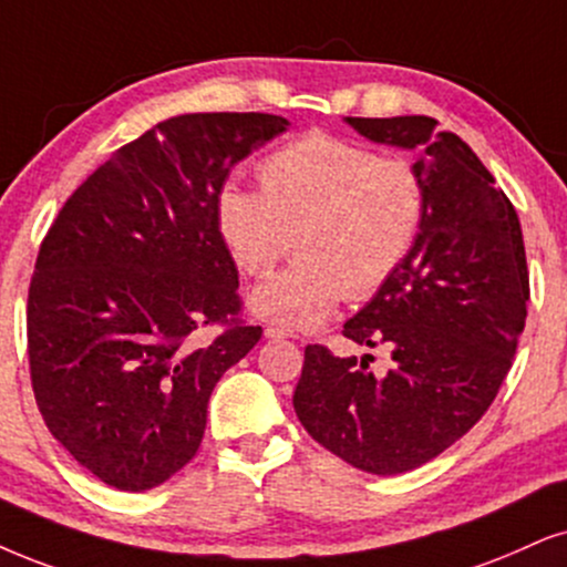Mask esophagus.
I'll use <instances>...</instances> for the list:
<instances>
[{
	"instance_id": "1",
	"label": "esophagus",
	"mask_w": 567,
	"mask_h": 567,
	"mask_svg": "<svg viewBox=\"0 0 567 567\" xmlns=\"http://www.w3.org/2000/svg\"><path fill=\"white\" fill-rule=\"evenodd\" d=\"M264 334H267L269 340H279V337H296V332H292L290 327L277 324V321H271V324H267V329H264Z\"/></svg>"
}]
</instances>
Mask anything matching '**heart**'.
Instances as JSON below:
<instances>
[{"label":"heart","mask_w":567,"mask_h":567,"mask_svg":"<svg viewBox=\"0 0 567 567\" xmlns=\"http://www.w3.org/2000/svg\"><path fill=\"white\" fill-rule=\"evenodd\" d=\"M259 190L225 185L221 238L248 277H267L292 250L300 259L254 292L261 317L313 327L342 298L369 300L395 277L426 217V183L405 156L329 133H306L259 164Z\"/></svg>","instance_id":"heart-1"}]
</instances>
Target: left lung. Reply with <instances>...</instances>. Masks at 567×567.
Listing matches in <instances>:
<instances>
[{
    "label": "left lung",
    "mask_w": 567,
    "mask_h": 567,
    "mask_svg": "<svg viewBox=\"0 0 567 567\" xmlns=\"http://www.w3.org/2000/svg\"><path fill=\"white\" fill-rule=\"evenodd\" d=\"M348 123L377 143L413 148L426 217L403 267L342 327L358 346L390 350V369L374 374V355L306 346L292 405L329 453L395 476L444 453L497 398L526 324V248L511 198L434 117Z\"/></svg>",
    "instance_id": "1"
}]
</instances>
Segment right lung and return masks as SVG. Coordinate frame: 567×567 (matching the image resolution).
I'll return each mask as SVG.
<instances>
[{
	"mask_svg": "<svg viewBox=\"0 0 567 567\" xmlns=\"http://www.w3.org/2000/svg\"><path fill=\"white\" fill-rule=\"evenodd\" d=\"M288 127L261 112L164 120L64 200L28 288L41 419L99 482L152 489L198 453L214 386L256 342L217 196Z\"/></svg>",
	"mask_w": 567,
	"mask_h": 567,
	"instance_id": "1",
	"label": "right lung"
}]
</instances>
